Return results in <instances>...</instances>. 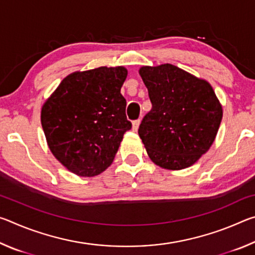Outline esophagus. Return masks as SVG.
<instances>
[{"mask_svg":"<svg viewBox=\"0 0 255 255\" xmlns=\"http://www.w3.org/2000/svg\"><path fill=\"white\" fill-rule=\"evenodd\" d=\"M139 125H140V119H137V120H133L132 122V129L133 130H137L138 129V127H139Z\"/></svg>","mask_w":255,"mask_h":255,"instance_id":"1","label":"esophagus"}]
</instances>
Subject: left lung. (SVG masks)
<instances>
[{
    "label": "left lung",
    "mask_w": 255,
    "mask_h": 255,
    "mask_svg": "<svg viewBox=\"0 0 255 255\" xmlns=\"http://www.w3.org/2000/svg\"><path fill=\"white\" fill-rule=\"evenodd\" d=\"M152 109L138 129L149 158L166 170L191 166L210 148L223 118L211 85L171 64L140 67Z\"/></svg>",
    "instance_id": "obj_1"
}]
</instances>
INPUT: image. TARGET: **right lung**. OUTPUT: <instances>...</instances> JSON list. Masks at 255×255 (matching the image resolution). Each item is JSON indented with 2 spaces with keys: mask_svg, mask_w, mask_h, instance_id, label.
Masks as SVG:
<instances>
[{
  "mask_svg": "<svg viewBox=\"0 0 255 255\" xmlns=\"http://www.w3.org/2000/svg\"><path fill=\"white\" fill-rule=\"evenodd\" d=\"M127 70L98 67L66 76L41 109V126L54 156L73 173L94 176L111 165L131 128L120 89Z\"/></svg>",
  "mask_w": 255,
  "mask_h": 255,
  "instance_id": "1",
  "label": "right lung"
}]
</instances>
